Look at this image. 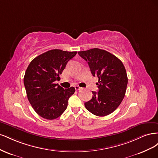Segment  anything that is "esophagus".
I'll return each mask as SVG.
<instances>
[{"label": "esophagus", "instance_id": "1", "mask_svg": "<svg viewBox=\"0 0 158 158\" xmlns=\"http://www.w3.org/2000/svg\"><path fill=\"white\" fill-rule=\"evenodd\" d=\"M74 88H75L76 90H80V89H82V88H80V86H78V85H75Z\"/></svg>", "mask_w": 158, "mask_h": 158}]
</instances>
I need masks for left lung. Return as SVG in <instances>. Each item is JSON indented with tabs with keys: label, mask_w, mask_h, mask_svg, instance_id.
<instances>
[{
	"label": "left lung",
	"mask_w": 158,
	"mask_h": 158,
	"mask_svg": "<svg viewBox=\"0 0 158 158\" xmlns=\"http://www.w3.org/2000/svg\"><path fill=\"white\" fill-rule=\"evenodd\" d=\"M78 53L88 62L92 75L99 78L98 92H92V98L84 103L85 107L96 116L108 115L125 97L128 84L125 66L117 56L103 49L94 48Z\"/></svg>",
	"instance_id": "8db88e82"
}]
</instances>
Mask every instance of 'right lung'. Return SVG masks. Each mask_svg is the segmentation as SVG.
Returning <instances> with one entry per match:
<instances>
[{"mask_svg":"<svg viewBox=\"0 0 158 158\" xmlns=\"http://www.w3.org/2000/svg\"><path fill=\"white\" fill-rule=\"evenodd\" d=\"M76 53V51L52 49L37 56L28 65L23 78L27 97L41 117L55 119L67 107L75 88L64 89L55 82L59 80V75Z\"/></svg>","mask_w":158,"mask_h":158,"instance_id":"add662e5","label":"right lung"}]
</instances>
